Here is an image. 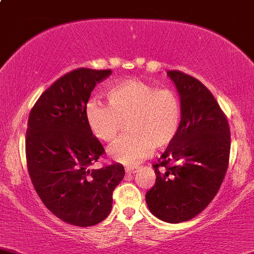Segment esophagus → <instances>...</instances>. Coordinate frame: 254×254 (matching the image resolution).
<instances>
[{
  "instance_id": "34e87169",
  "label": "esophagus",
  "mask_w": 254,
  "mask_h": 254,
  "mask_svg": "<svg viewBox=\"0 0 254 254\" xmlns=\"http://www.w3.org/2000/svg\"><path fill=\"white\" fill-rule=\"evenodd\" d=\"M125 170H126L127 174H134V172H137L138 166H127Z\"/></svg>"
}]
</instances>
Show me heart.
<instances>
[{
	"label": "heart",
	"instance_id": "obj_1",
	"mask_svg": "<svg viewBox=\"0 0 254 254\" xmlns=\"http://www.w3.org/2000/svg\"><path fill=\"white\" fill-rule=\"evenodd\" d=\"M108 104L93 98L85 105L89 130L101 142L115 140L125 122L129 133L110 148L114 160L137 164L155 148L175 139L181 124V103L172 89L156 88L138 78L120 80L106 90Z\"/></svg>",
	"mask_w": 254,
	"mask_h": 254
}]
</instances>
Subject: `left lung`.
Listing matches in <instances>:
<instances>
[{"mask_svg":"<svg viewBox=\"0 0 254 254\" xmlns=\"http://www.w3.org/2000/svg\"><path fill=\"white\" fill-rule=\"evenodd\" d=\"M181 98V124L175 139L154 164L155 185L146 192L149 210L177 224L202 213L224 181L230 158V127L203 83L167 70Z\"/></svg>","mask_w":254,"mask_h":254,"instance_id":"8db88e82","label":"left lung"}]
</instances>
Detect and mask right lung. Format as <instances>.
Returning a JSON list of instances; mask_svg holds the SVG:
<instances>
[{
	"label": "right lung",
	"instance_id": "obj_1",
	"mask_svg": "<svg viewBox=\"0 0 254 254\" xmlns=\"http://www.w3.org/2000/svg\"><path fill=\"white\" fill-rule=\"evenodd\" d=\"M111 73L89 68L67 73L41 94L28 120L25 155L31 184L52 214L74 226L101 223L125 177L121 164L89 169L105 150L89 130L84 109L96 83Z\"/></svg>",
	"mask_w": 254,
	"mask_h": 254
}]
</instances>
